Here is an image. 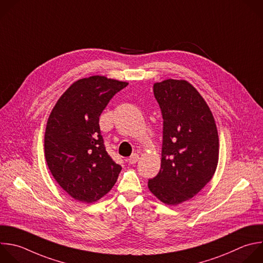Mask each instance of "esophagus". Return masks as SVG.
<instances>
[{
  "instance_id": "esophagus-1",
  "label": "esophagus",
  "mask_w": 263,
  "mask_h": 263,
  "mask_svg": "<svg viewBox=\"0 0 263 263\" xmlns=\"http://www.w3.org/2000/svg\"><path fill=\"white\" fill-rule=\"evenodd\" d=\"M138 159H139L138 154H133V155H131L130 158L128 159V163H129V164H135V163L138 161Z\"/></svg>"
}]
</instances>
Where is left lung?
I'll return each instance as SVG.
<instances>
[{
  "mask_svg": "<svg viewBox=\"0 0 263 263\" xmlns=\"http://www.w3.org/2000/svg\"><path fill=\"white\" fill-rule=\"evenodd\" d=\"M163 117L161 168L148 180L163 203L178 205L194 197L212 180L219 160L214 116L195 87L184 79L154 83Z\"/></svg>",
  "mask_w": 263,
  "mask_h": 263,
  "instance_id": "8db88e82",
  "label": "left lung"
}]
</instances>
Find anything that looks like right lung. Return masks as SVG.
Segmentation results:
<instances>
[{
  "instance_id": "add662e5",
  "label": "right lung",
  "mask_w": 263,
  "mask_h": 263,
  "mask_svg": "<svg viewBox=\"0 0 263 263\" xmlns=\"http://www.w3.org/2000/svg\"><path fill=\"white\" fill-rule=\"evenodd\" d=\"M128 82L94 75L73 82L47 120L44 154L57 183L72 198L92 203L115 186L122 167L107 154L99 117Z\"/></svg>"
}]
</instances>
